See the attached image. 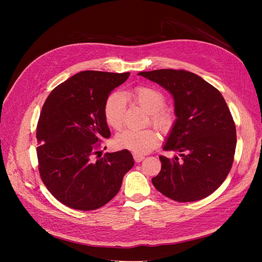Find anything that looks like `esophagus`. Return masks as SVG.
Returning a JSON list of instances; mask_svg holds the SVG:
<instances>
[{
    "label": "esophagus",
    "instance_id": "esophagus-1",
    "mask_svg": "<svg viewBox=\"0 0 262 262\" xmlns=\"http://www.w3.org/2000/svg\"><path fill=\"white\" fill-rule=\"evenodd\" d=\"M145 157L143 155H138V154H134V159L136 162H140L144 159Z\"/></svg>",
    "mask_w": 262,
    "mask_h": 262
}]
</instances>
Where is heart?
<instances>
[{
    "label": "heart",
    "mask_w": 262,
    "mask_h": 262,
    "mask_svg": "<svg viewBox=\"0 0 262 262\" xmlns=\"http://www.w3.org/2000/svg\"><path fill=\"white\" fill-rule=\"evenodd\" d=\"M132 98L144 110L150 114L152 122L160 129L167 130L172 124L171 117L162 108L166 104L164 96L157 90L140 86L133 89L129 93ZM125 99L121 93H113L105 102L104 117L106 123L114 129H121L124 122ZM116 144L121 148L132 150L134 154H147L155 148L159 142L158 134L152 128L145 129H125L117 135Z\"/></svg>",
    "instance_id": "1"
}]
</instances>
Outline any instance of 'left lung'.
Returning <instances> with one entry per match:
<instances>
[{"label":"left lung","mask_w":262,"mask_h":262,"mask_svg":"<svg viewBox=\"0 0 262 262\" xmlns=\"http://www.w3.org/2000/svg\"><path fill=\"white\" fill-rule=\"evenodd\" d=\"M138 75L166 89L174 100L176 120L163 149L178 156H160L154 187L176 202H194L223 184L235 155L236 125L221 92L201 76L185 70L160 69Z\"/></svg>","instance_id":"left-lung-1"}]
</instances>
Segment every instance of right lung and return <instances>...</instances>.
<instances>
[{
	"label": "right lung",
	"instance_id": "add662e5",
	"mask_svg": "<svg viewBox=\"0 0 262 262\" xmlns=\"http://www.w3.org/2000/svg\"><path fill=\"white\" fill-rule=\"evenodd\" d=\"M128 76L129 72L81 71L55 88L41 110L39 173L52 195L68 207H102L117 195L124 175L134 167L127 149L94 159L98 143L110 137L105 102Z\"/></svg>",
	"mask_w": 262,
	"mask_h": 262
}]
</instances>
